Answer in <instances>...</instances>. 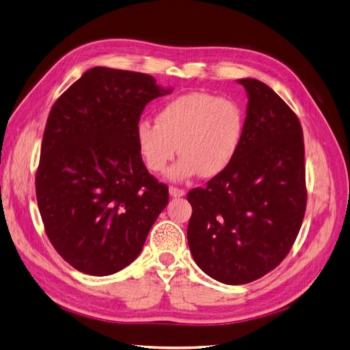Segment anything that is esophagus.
<instances>
[{"label":"esophagus","mask_w":350,"mask_h":350,"mask_svg":"<svg viewBox=\"0 0 350 350\" xmlns=\"http://www.w3.org/2000/svg\"><path fill=\"white\" fill-rule=\"evenodd\" d=\"M168 191H170V196L172 198H183L186 195V191L183 189H178V187H170L168 189Z\"/></svg>","instance_id":"esophagus-1"}]
</instances>
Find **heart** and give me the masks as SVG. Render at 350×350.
Segmentation results:
<instances>
[{
  "mask_svg": "<svg viewBox=\"0 0 350 350\" xmlns=\"http://www.w3.org/2000/svg\"><path fill=\"white\" fill-rule=\"evenodd\" d=\"M155 121L142 120L135 126L139 155L148 170L163 173L180 151L183 155L168 173L176 182L226 172L245 134V115L238 103L208 92H189L168 100Z\"/></svg>",
  "mask_w": 350,
  "mask_h": 350,
  "instance_id": "1",
  "label": "heart"
}]
</instances>
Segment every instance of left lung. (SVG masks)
I'll return each instance as SVG.
<instances>
[{
  "label": "left lung",
  "mask_w": 350,
  "mask_h": 350,
  "mask_svg": "<svg viewBox=\"0 0 350 350\" xmlns=\"http://www.w3.org/2000/svg\"><path fill=\"white\" fill-rule=\"evenodd\" d=\"M238 83L248 95L241 150L226 172L187 195L193 260L229 286L264 277L287 256L307 203L299 118L265 83Z\"/></svg>",
  "instance_id": "8db88e82"
}]
</instances>
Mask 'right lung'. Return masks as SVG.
Segmentation results:
<instances>
[{
    "mask_svg": "<svg viewBox=\"0 0 350 350\" xmlns=\"http://www.w3.org/2000/svg\"><path fill=\"white\" fill-rule=\"evenodd\" d=\"M150 75L89 69L51 108L36 195L46 234L64 261L111 275L139 255L168 203L146 168L135 126L146 105L170 94Z\"/></svg>",
    "mask_w": 350,
    "mask_h": 350,
    "instance_id": "right-lung-1",
    "label": "right lung"
}]
</instances>
